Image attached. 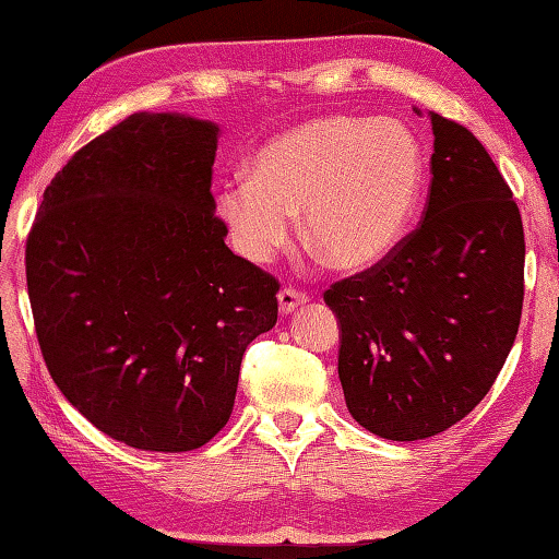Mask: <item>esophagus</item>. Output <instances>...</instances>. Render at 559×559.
I'll return each instance as SVG.
<instances>
[{
    "mask_svg": "<svg viewBox=\"0 0 559 559\" xmlns=\"http://www.w3.org/2000/svg\"><path fill=\"white\" fill-rule=\"evenodd\" d=\"M308 300H310L308 295L300 293V290L283 288V290L278 293V312H281V314H290L295 308H300V305H305Z\"/></svg>",
    "mask_w": 559,
    "mask_h": 559,
    "instance_id": "obj_1",
    "label": "esophagus"
}]
</instances>
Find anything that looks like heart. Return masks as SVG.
<instances>
[{"mask_svg":"<svg viewBox=\"0 0 559 559\" xmlns=\"http://www.w3.org/2000/svg\"><path fill=\"white\" fill-rule=\"evenodd\" d=\"M424 183V152L392 118L332 114L273 135L215 191L233 247L269 264L302 213L305 242L338 271H366L407 233Z\"/></svg>","mask_w":559,"mask_h":559,"instance_id":"heart-1","label":"heart"}]
</instances>
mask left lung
<instances>
[{
    "instance_id": "obj_1",
    "label": "left lung",
    "mask_w": 559,
    "mask_h": 559,
    "mask_svg": "<svg viewBox=\"0 0 559 559\" xmlns=\"http://www.w3.org/2000/svg\"><path fill=\"white\" fill-rule=\"evenodd\" d=\"M424 221L324 293L338 320L352 417L388 441L451 429L495 385L523 308V223L509 183L467 128L429 111Z\"/></svg>"
}]
</instances>
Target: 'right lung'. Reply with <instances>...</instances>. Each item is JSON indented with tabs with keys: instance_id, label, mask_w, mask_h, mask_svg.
I'll list each match as a JSON object with an SVG mask.
<instances>
[{
	"instance_id": "add662e5",
	"label": "right lung",
	"mask_w": 559,
	"mask_h": 559,
	"mask_svg": "<svg viewBox=\"0 0 559 559\" xmlns=\"http://www.w3.org/2000/svg\"><path fill=\"white\" fill-rule=\"evenodd\" d=\"M221 128L133 114L43 193L26 283L43 358L98 431L140 451L207 443L235 407L278 283L225 245L211 193Z\"/></svg>"
}]
</instances>
